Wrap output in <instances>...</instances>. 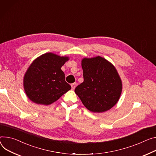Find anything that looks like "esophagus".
I'll return each mask as SVG.
<instances>
[{
    "instance_id": "obj_1",
    "label": "esophagus",
    "mask_w": 156,
    "mask_h": 156,
    "mask_svg": "<svg viewBox=\"0 0 156 156\" xmlns=\"http://www.w3.org/2000/svg\"><path fill=\"white\" fill-rule=\"evenodd\" d=\"M76 85V83H72V84H71V87H72V88L73 90H74V89L75 88Z\"/></svg>"
}]
</instances>
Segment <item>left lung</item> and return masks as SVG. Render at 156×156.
Returning <instances> with one entry per match:
<instances>
[{
	"instance_id": "8db88e82",
	"label": "left lung",
	"mask_w": 156,
	"mask_h": 156,
	"mask_svg": "<svg viewBox=\"0 0 156 156\" xmlns=\"http://www.w3.org/2000/svg\"><path fill=\"white\" fill-rule=\"evenodd\" d=\"M81 66L84 81L76 87L75 93L92 112L110 109L119 100L122 91L121 80L116 68L101 56L84 58Z\"/></svg>"
}]
</instances>
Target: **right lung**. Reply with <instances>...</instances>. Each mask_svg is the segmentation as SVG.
<instances>
[{"mask_svg": "<svg viewBox=\"0 0 156 156\" xmlns=\"http://www.w3.org/2000/svg\"><path fill=\"white\" fill-rule=\"evenodd\" d=\"M68 60V57L47 53L31 64L23 80L25 91L31 101L38 105H48L71 89L61 69Z\"/></svg>", "mask_w": 156, "mask_h": 156, "instance_id": "1", "label": "right lung"}]
</instances>
